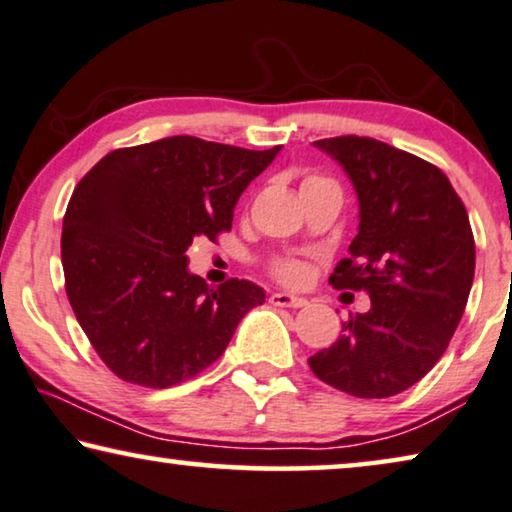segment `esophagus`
I'll return each mask as SVG.
<instances>
[{
  "label": "esophagus",
  "mask_w": 512,
  "mask_h": 512,
  "mask_svg": "<svg viewBox=\"0 0 512 512\" xmlns=\"http://www.w3.org/2000/svg\"><path fill=\"white\" fill-rule=\"evenodd\" d=\"M271 303L280 305V308H303V305H308V299L289 292H276L271 296Z\"/></svg>",
  "instance_id": "obj_1"
}]
</instances>
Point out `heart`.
<instances>
[{
	"instance_id": "heart-1",
	"label": "heart",
	"mask_w": 512,
	"mask_h": 512,
	"mask_svg": "<svg viewBox=\"0 0 512 512\" xmlns=\"http://www.w3.org/2000/svg\"><path fill=\"white\" fill-rule=\"evenodd\" d=\"M278 276L287 282H299V280H303L305 271L299 262H285L278 266Z\"/></svg>"
}]
</instances>
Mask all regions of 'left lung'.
<instances>
[{"mask_svg": "<svg viewBox=\"0 0 512 512\" xmlns=\"http://www.w3.org/2000/svg\"><path fill=\"white\" fill-rule=\"evenodd\" d=\"M315 147L358 200V234L331 282L365 289L372 305L308 363L342 393L391 398L434 368L467 308L476 269L467 209L439 167L391 144L345 135Z\"/></svg>", "mask_w": 512, "mask_h": 512, "instance_id": "left-lung-1", "label": "left lung"}]
</instances>
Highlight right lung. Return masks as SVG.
<instances>
[{"instance_id": "add662e5", "label": "right lung", "mask_w": 512, "mask_h": 512, "mask_svg": "<svg viewBox=\"0 0 512 512\" xmlns=\"http://www.w3.org/2000/svg\"><path fill=\"white\" fill-rule=\"evenodd\" d=\"M280 149L163 137L112 151L73 190L61 230L66 294L119 379L167 388L195 377L264 303L250 280L209 287L186 250L230 230L241 193Z\"/></svg>"}]
</instances>
